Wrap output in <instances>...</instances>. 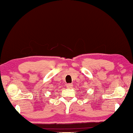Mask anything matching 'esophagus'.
I'll return each instance as SVG.
<instances>
[{
	"label": "esophagus",
	"mask_w": 133,
	"mask_h": 133,
	"mask_svg": "<svg viewBox=\"0 0 133 133\" xmlns=\"http://www.w3.org/2000/svg\"><path fill=\"white\" fill-rule=\"evenodd\" d=\"M72 84H71V83H68V84L66 85V87L67 88H68V89H71L72 88Z\"/></svg>",
	"instance_id": "esophagus-1"
}]
</instances>
